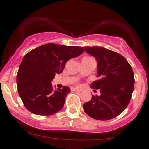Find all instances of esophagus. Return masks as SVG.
Here are the masks:
<instances>
[{"label":"esophagus","instance_id":"obj_1","mask_svg":"<svg viewBox=\"0 0 149 149\" xmlns=\"http://www.w3.org/2000/svg\"><path fill=\"white\" fill-rule=\"evenodd\" d=\"M71 92H76V91H79V90H78V89L74 88H71Z\"/></svg>","mask_w":149,"mask_h":149}]
</instances>
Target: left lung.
<instances>
[{
	"mask_svg": "<svg viewBox=\"0 0 149 149\" xmlns=\"http://www.w3.org/2000/svg\"><path fill=\"white\" fill-rule=\"evenodd\" d=\"M85 51L97 59L99 79L92 83L91 88L100 89L101 95H92L83 109L94 119L114 118L130 102L134 84L132 69L125 58L114 51L97 46L85 47Z\"/></svg>",
	"mask_w": 149,
	"mask_h": 149,
	"instance_id": "1",
	"label": "left lung"
}]
</instances>
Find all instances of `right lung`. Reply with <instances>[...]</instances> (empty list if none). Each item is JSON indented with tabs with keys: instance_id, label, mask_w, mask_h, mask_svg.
<instances>
[{
	"instance_id": "obj_1",
	"label": "right lung",
	"mask_w": 149,
	"mask_h": 149,
	"mask_svg": "<svg viewBox=\"0 0 149 149\" xmlns=\"http://www.w3.org/2000/svg\"><path fill=\"white\" fill-rule=\"evenodd\" d=\"M80 46L47 43L32 49L24 57L17 75V84L24 107L36 115L49 116L64 107L70 88L53 91L51 82L62 73L66 61L80 55Z\"/></svg>"
}]
</instances>
